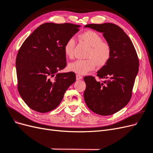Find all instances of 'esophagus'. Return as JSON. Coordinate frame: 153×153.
<instances>
[{"label": "esophagus", "mask_w": 153, "mask_h": 153, "mask_svg": "<svg viewBox=\"0 0 153 153\" xmlns=\"http://www.w3.org/2000/svg\"><path fill=\"white\" fill-rule=\"evenodd\" d=\"M76 80H81V79H82L83 76H82V75H79V74H77L76 76Z\"/></svg>", "instance_id": "obj_1"}]
</instances>
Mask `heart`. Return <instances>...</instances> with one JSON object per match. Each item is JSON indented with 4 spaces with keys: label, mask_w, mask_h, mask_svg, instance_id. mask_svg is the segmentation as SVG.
<instances>
[{
    "label": "heart",
    "mask_w": 153,
    "mask_h": 153,
    "mask_svg": "<svg viewBox=\"0 0 153 153\" xmlns=\"http://www.w3.org/2000/svg\"><path fill=\"white\" fill-rule=\"evenodd\" d=\"M80 39L90 47L87 54V59L76 60L69 64V70L78 74H85L93 70L96 65L104 66L111 56L110 45L103 41L101 36L93 30H88L80 35ZM75 43L73 38L68 39L64 45L66 57L72 59L74 56Z\"/></svg>",
    "instance_id": "b5f03b06"
}]
</instances>
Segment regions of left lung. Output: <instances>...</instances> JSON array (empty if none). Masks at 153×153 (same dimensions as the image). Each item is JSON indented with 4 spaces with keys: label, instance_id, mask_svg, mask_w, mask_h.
<instances>
[{
    "label": "left lung",
    "instance_id": "left-lung-1",
    "mask_svg": "<svg viewBox=\"0 0 153 153\" xmlns=\"http://www.w3.org/2000/svg\"><path fill=\"white\" fill-rule=\"evenodd\" d=\"M85 27L103 33L112 50L108 61L97 72L100 79L106 80L100 82L92 76H84L85 102L97 114L112 115L124 108L131 98L139 66L137 53L131 39L117 25L105 23Z\"/></svg>",
    "mask_w": 153,
    "mask_h": 153
}]
</instances>
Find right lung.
<instances>
[{
  "instance_id": "add662e5",
  "label": "right lung",
  "mask_w": 153,
  "mask_h": 153,
  "mask_svg": "<svg viewBox=\"0 0 153 153\" xmlns=\"http://www.w3.org/2000/svg\"><path fill=\"white\" fill-rule=\"evenodd\" d=\"M80 25L45 23L27 38L16 59L18 90L29 108L45 113L57 108L68 88L76 80L74 72L58 73L66 66L64 45Z\"/></svg>"
}]
</instances>
